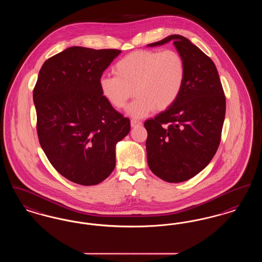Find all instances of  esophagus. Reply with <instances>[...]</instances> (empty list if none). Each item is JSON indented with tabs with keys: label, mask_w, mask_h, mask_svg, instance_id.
Returning <instances> with one entry per match:
<instances>
[{
	"label": "esophagus",
	"mask_w": 262,
	"mask_h": 262,
	"mask_svg": "<svg viewBox=\"0 0 262 262\" xmlns=\"http://www.w3.org/2000/svg\"><path fill=\"white\" fill-rule=\"evenodd\" d=\"M141 122L140 121H138V120H132L130 121V125H132V127H136V126H139V125H141Z\"/></svg>",
	"instance_id": "34e87169"
}]
</instances>
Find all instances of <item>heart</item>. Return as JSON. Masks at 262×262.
Returning <instances> with one entry per match:
<instances>
[{"label": "heart", "instance_id": "1", "mask_svg": "<svg viewBox=\"0 0 262 262\" xmlns=\"http://www.w3.org/2000/svg\"><path fill=\"white\" fill-rule=\"evenodd\" d=\"M116 75L100 78L103 96L117 109L125 107L134 118H142L153 111H164L172 106L184 86L186 63L174 50L137 51L126 55L114 67Z\"/></svg>", "mask_w": 262, "mask_h": 262}]
</instances>
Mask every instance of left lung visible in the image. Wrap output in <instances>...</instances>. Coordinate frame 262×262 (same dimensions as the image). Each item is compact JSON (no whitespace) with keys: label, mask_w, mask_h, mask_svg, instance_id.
Returning a JSON list of instances; mask_svg holds the SVG:
<instances>
[{"label":"left lung","mask_w":262,"mask_h":262,"mask_svg":"<svg viewBox=\"0 0 262 262\" xmlns=\"http://www.w3.org/2000/svg\"><path fill=\"white\" fill-rule=\"evenodd\" d=\"M170 41L185 60V83L174 104L144 126L150 170L165 182L181 183L201 172L218 149L226 99L214 62L187 38L174 34L147 47Z\"/></svg>","instance_id":"8db88e82"}]
</instances>
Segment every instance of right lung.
Masks as SVG:
<instances>
[{
	"mask_svg": "<svg viewBox=\"0 0 262 262\" xmlns=\"http://www.w3.org/2000/svg\"><path fill=\"white\" fill-rule=\"evenodd\" d=\"M121 51L74 46L43 63L33 101L40 145L71 182L94 186L116 166V144L130 130L100 89L103 72Z\"/></svg>",
	"mask_w": 262,
	"mask_h": 262,
	"instance_id": "right-lung-1",
	"label": "right lung"
}]
</instances>
